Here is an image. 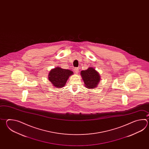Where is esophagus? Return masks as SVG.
<instances>
[{"label":"esophagus","instance_id":"1","mask_svg":"<svg viewBox=\"0 0 149 149\" xmlns=\"http://www.w3.org/2000/svg\"><path fill=\"white\" fill-rule=\"evenodd\" d=\"M74 72H75L76 73H78V72H79V68H75L74 69Z\"/></svg>","mask_w":149,"mask_h":149}]
</instances>
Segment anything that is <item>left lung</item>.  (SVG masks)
Here are the masks:
<instances>
[{
    "label": "left lung",
    "instance_id": "obj_1",
    "mask_svg": "<svg viewBox=\"0 0 149 149\" xmlns=\"http://www.w3.org/2000/svg\"><path fill=\"white\" fill-rule=\"evenodd\" d=\"M81 75L86 87L88 88H94L100 80L99 74L93 68H89L87 70L81 71Z\"/></svg>",
    "mask_w": 149,
    "mask_h": 149
}]
</instances>
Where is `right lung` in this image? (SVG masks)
<instances>
[{
    "instance_id": "1",
    "label": "right lung",
    "mask_w": 149,
    "mask_h": 149,
    "mask_svg": "<svg viewBox=\"0 0 149 149\" xmlns=\"http://www.w3.org/2000/svg\"><path fill=\"white\" fill-rule=\"evenodd\" d=\"M72 74L73 72L71 70L57 67L49 72L48 79L55 87L60 88L64 86L69 76Z\"/></svg>"
}]
</instances>
